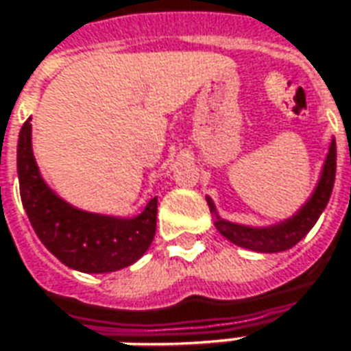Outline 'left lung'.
I'll return each mask as SVG.
<instances>
[{
    "instance_id": "8db88e82",
    "label": "left lung",
    "mask_w": 351,
    "mask_h": 351,
    "mask_svg": "<svg viewBox=\"0 0 351 351\" xmlns=\"http://www.w3.org/2000/svg\"><path fill=\"white\" fill-rule=\"evenodd\" d=\"M335 176H336V141L332 138L328 154L323 164V171L319 183L311 193V197L307 199V203L303 204L298 213L290 216L288 220L278 222V224L265 226V228H253V226L236 224V222H228L224 218H220L216 213L213 199L206 197V203L210 206V213H214L216 220L214 226L216 230L230 239L232 243L239 247H245L257 253H280L291 249L295 243H300L303 237L309 234L315 222L319 220V216L323 214L324 206L328 204L330 193L335 187Z\"/></svg>"
}]
</instances>
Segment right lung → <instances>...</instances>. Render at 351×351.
<instances>
[{"label": "right lung", "instance_id": "add662e5", "mask_svg": "<svg viewBox=\"0 0 351 351\" xmlns=\"http://www.w3.org/2000/svg\"><path fill=\"white\" fill-rule=\"evenodd\" d=\"M16 173L21 201L40 241L65 267L90 274L125 269L147 253L156 234L158 199L133 218L86 213L51 191L32 154L30 117L19 133Z\"/></svg>", "mask_w": 351, "mask_h": 351}]
</instances>
